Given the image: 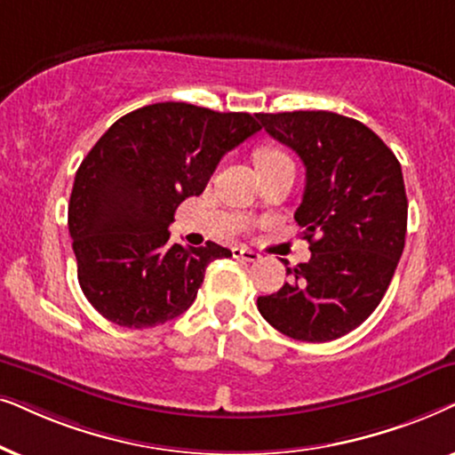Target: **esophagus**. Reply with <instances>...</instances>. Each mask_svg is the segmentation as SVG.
<instances>
[{
	"label": "esophagus",
	"instance_id": "1",
	"mask_svg": "<svg viewBox=\"0 0 455 455\" xmlns=\"http://www.w3.org/2000/svg\"><path fill=\"white\" fill-rule=\"evenodd\" d=\"M233 258L245 259V262H256V259H259V253L253 250H247V247H235Z\"/></svg>",
	"mask_w": 455,
	"mask_h": 455
}]
</instances>
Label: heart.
<instances>
[{
  "instance_id": "1",
  "label": "heart",
  "mask_w": 455,
  "mask_h": 455,
  "mask_svg": "<svg viewBox=\"0 0 455 455\" xmlns=\"http://www.w3.org/2000/svg\"><path fill=\"white\" fill-rule=\"evenodd\" d=\"M278 162H289V156L284 154L283 149L278 148H262L256 151V164L258 166H270V164H278Z\"/></svg>"
}]
</instances>
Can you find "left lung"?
Returning <instances> with one entry per match:
<instances>
[{"label":"left lung","instance_id":"1","mask_svg":"<svg viewBox=\"0 0 455 455\" xmlns=\"http://www.w3.org/2000/svg\"><path fill=\"white\" fill-rule=\"evenodd\" d=\"M256 118L304 162L295 220L312 251L310 262L287 268L291 283L258 298V310L291 339L332 341L371 316L395 275L408 228L402 166L377 132L341 114Z\"/></svg>","mask_w":455,"mask_h":455}]
</instances>
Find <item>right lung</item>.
Instances as JSON below:
<instances>
[{"label": "right lung", "mask_w": 455, "mask_h": 455, "mask_svg": "<svg viewBox=\"0 0 455 455\" xmlns=\"http://www.w3.org/2000/svg\"><path fill=\"white\" fill-rule=\"evenodd\" d=\"M262 129L247 112L183 101L118 118L78 166L68 231L78 284L101 316L126 329L177 318L197 298L204 272L227 247L171 245L174 212L204 193L222 156Z\"/></svg>", "instance_id": "1"}]
</instances>
